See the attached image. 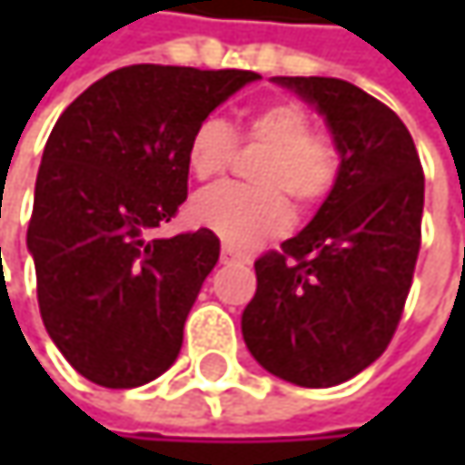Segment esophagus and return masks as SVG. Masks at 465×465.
Instances as JSON below:
<instances>
[{
	"instance_id": "esophagus-1",
	"label": "esophagus",
	"mask_w": 465,
	"mask_h": 465,
	"mask_svg": "<svg viewBox=\"0 0 465 465\" xmlns=\"http://www.w3.org/2000/svg\"><path fill=\"white\" fill-rule=\"evenodd\" d=\"M221 261H223V263H229V261H247V258H244L242 252H236L232 244H223V250H221Z\"/></svg>"
}]
</instances>
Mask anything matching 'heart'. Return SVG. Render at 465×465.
<instances>
[{
    "label": "heart",
    "instance_id": "1",
    "mask_svg": "<svg viewBox=\"0 0 465 465\" xmlns=\"http://www.w3.org/2000/svg\"><path fill=\"white\" fill-rule=\"evenodd\" d=\"M236 134L244 142L266 144V153L252 169L258 185H213L193 196L191 215L226 244L252 247L291 226L293 210L285 196L304 210L323 202L336 183L339 155L325 137L312 134L310 113L288 99L247 113ZM236 134L221 118L202 121L185 147L191 174L199 180L218 177L232 163Z\"/></svg>",
    "mask_w": 465,
    "mask_h": 465
}]
</instances>
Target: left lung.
Segmentation results:
<instances>
[{
	"instance_id": "obj_1",
	"label": "left lung",
	"mask_w": 465,
	"mask_h": 465,
	"mask_svg": "<svg viewBox=\"0 0 465 465\" xmlns=\"http://www.w3.org/2000/svg\"><path fill=\"white\" fill-rule=\"evenodd\" d=\"M325 118L339 174L315 218L255 261L242 312L250 355L274 377L331 388L391 344L420 252L425 177L401 118L336 77H272Z\"/></svg>"
}]
</instances>
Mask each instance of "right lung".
Returning a JSON list of instances; mask_svg holds the SVG:
<instances>
[{"label":"right lung","instance_id":"right-lung-1","mask_svg":"<svg viewBox=\"0 0 465 465\" xmlns=\"http://www.w3.org/2000/svg\"><path fill=\"white\" fill-rule=\"evenodd\" d=\"M261 74L134 64L85 88L55 121L26 233L53 344L102 388H140L180 355L215 269L210 229L153 239L188 196L191 132Z\"/></svg>","mask_w":465,"mask_h":465}]
</instances>
